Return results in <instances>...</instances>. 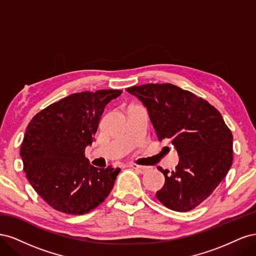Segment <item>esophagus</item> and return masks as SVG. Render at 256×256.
Listing matches in <instances>:
<instances>
[{"label":"esophagus","mask_w":256,"mask_h":256,"mask_svg":"<svg viewBox=\"0 0 256 256\" xmlns=\"http://www.w3.org/2000/svg\"><path fill=\"white\" fill-rule=\"evenodd\" d=\"M129 166L134 168V170H136V171H138L140 173H145V172L147 171V168H148L147 166H138V164H130Z\"/></svg>","instance_id":"esophagus-1"}]
</instances>
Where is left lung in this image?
I'll return each instance as SVG.
<instances>
[{"instance_id":"1","label":"left lung","mask_w":256,"mask_h":256,"mask_svg":"<svg viewBox=\"0 0 256 256\" xmlns=\"http://www.w3.org/2000/svg\"><path fill=\"white\" fill-rule=\"evenodd\" d=\"M148 110L158 140L168 138L180 164L156 193L166 207L189 212L212 194L233 162V134L220 112L206 100L170 83L126 88Z\"/></svg>"}]
</instances>
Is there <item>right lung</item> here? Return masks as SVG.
<instances>
[{
  "instance_id": "right-lung-1",
  "label": "right lung",
  "mask_w": 256,
  "mask_h": 256,
  "mask_svg": "<svg viewBox=\"0 0 256 256\" xmlns=\"http://www.w3.org/2000/svg\"><path fill=\"white\" fill-rule=\"evenodd\" d=\"M122 92H76L30 122L20 148L23 170L37 194L56 210L88 214L111 192L120 168L90 166L85 147L94 140L106 106Z\"/></svg>"
}]
</instances>
